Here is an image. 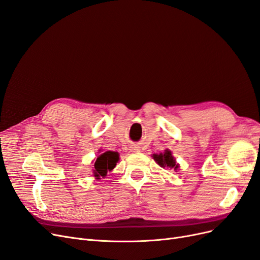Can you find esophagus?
Masks as SVG:
<instances>
[{"label":"esophagus","instance_id":"esophagus-1","mask_svg":"<svg viewBox=\"0 0 260 260\" xmlns=\"http://www.w3.org/2000/svg\"><path fill=\"white\" fill-rule=\"evenodd\" d=\"M132 151H134V152H137L138 151V149H137V147H132V149H131Z\"/></svg>","mask_w":260,"mask_h":260}]
</instances>
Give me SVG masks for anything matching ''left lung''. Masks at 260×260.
I'll use <instances>...</instances> for the list:
<instances>
[{
  "label": "left lung",
  "instance_id": "left-lung-1",
  "mask_svg": "<svg viewBox=\"0 0 260 260\" xmlns=\"http://www.w3.org/2000/svg\"><path fill=\"white\" fill-rule=\"evenodd\" d=\"M153 158L157 162L160 167H167V168H175L177 170L179 165L176 162L175 157L172 156L171 151L168 149L165 150L164 153H159V154H153Z\"/></svg>",
  "mask_w": 260,
  "mask_h": 260
}]
</instances>
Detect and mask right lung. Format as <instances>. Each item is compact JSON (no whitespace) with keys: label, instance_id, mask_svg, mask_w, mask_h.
Returning a JSON list of instances; mask_svg holds the SVG:
<instances>
[{"label":"right lung","instance_id":"add662e5","mask_svg":"<svg viewBox=\"0 0 260 260\" xmlns=\"http://www.w3.org/2000/svg\"><path fill=\"white\" fill-rule=\"evenodd\" d=\"M119 161V153L113 151H106L103 154L99 155L94 162L93 174L96 179L107 176V172L111 171L117 162Z\"/></svg>","mask_w":260,"mask_h":260}]
</instances>
